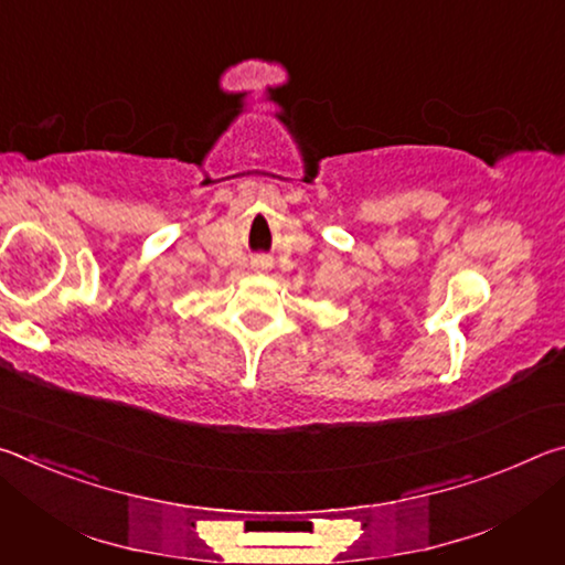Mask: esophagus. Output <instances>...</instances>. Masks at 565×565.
Masks as SVG:
<instances>
[{
  "mask_svg": "<svg viewBox=\"0 0 565 565\" xmlns=\"http://www.w3.org/2000/svg\"><path fill=\"white\" fill-rule=\"evenodd\" d=\"M254 266H259V269H266V266H271V262L269 259H256Z\"/></svg>",
  "mask_w": 565,
  "mask_h": 565,
  "instance_id": "esophagus-1",
  "label": "esophagus"
}]
</instances>
